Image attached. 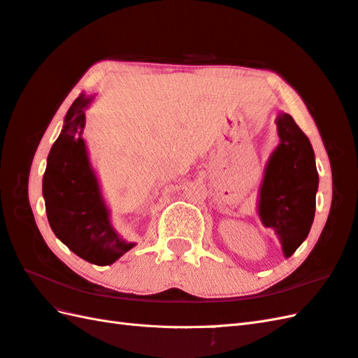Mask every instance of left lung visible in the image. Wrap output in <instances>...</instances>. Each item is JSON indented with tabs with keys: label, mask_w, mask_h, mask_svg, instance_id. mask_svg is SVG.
<instances>
[{
	"label": "left lung",
	"mask_w": 358,
	"mask_h": 358,
	"mask_svg": "<svg viewBox=\"0 0 358 358\" xmlns=\"http://www.w3.org/2000/svg\"><path fill=\"white\" fill-rule=\"evenodd\" d=\"M276 123L280 145L265 168L259 217L265 227L274 230L289 257L310 234L319 173L310 140L292 115L280 114Z\"/></svg>",
	"instance_id": "8db88e82"
}]
</instances>
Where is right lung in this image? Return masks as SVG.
I'll return each mask as SVG.
<instances>
[{
  "label": "right lung",
  "instance_id": "obj_1",
  "mask_svg": "<svg viewBox=\"0 0 358 358\" xmlns=\"http://www.w3.org/2000/svg\"><path fill=\"white\" fill-rule=\"evenodd\" d=\"M91 97L80 94L65 115L61 136L50 149L43 195L50 227L82 259L110 265L131 250L111 227L108 210L88 155L82 131Z\"/></svg>",
  "mask_w": 358,
  "mask_h": 358
}]
</instances>
